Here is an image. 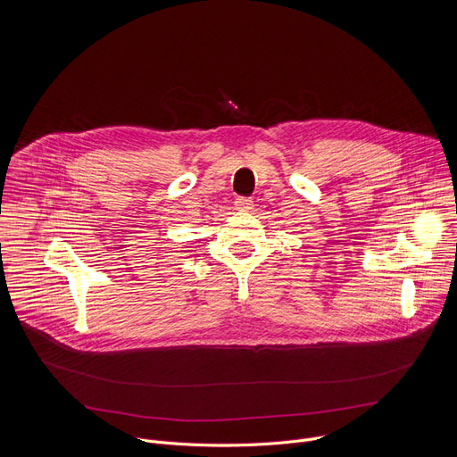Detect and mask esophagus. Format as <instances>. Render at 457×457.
<instances>
[{
  "label": "esophagus",
  "instance_id": "34e87169",
  "mask_svg": "<svg viewBox=\"0 0 457 457\" xmlns=\"http://www.w3.org/2000/svg\"><path fill=\"white\" fill-rule=\"evenodd\" d=\"M235 208L240 210V212H249V210L253 208V199H249V197H238V199L235 201Z\"/></svg>",
  "mask_w": 457,
  "mask_h": 457
}]
</instances>
